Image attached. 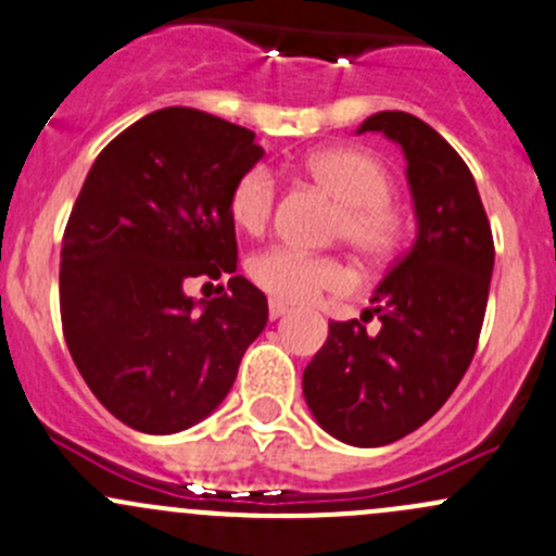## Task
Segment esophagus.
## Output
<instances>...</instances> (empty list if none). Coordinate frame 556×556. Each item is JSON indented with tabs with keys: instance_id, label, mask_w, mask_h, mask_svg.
Returning a JSON list of instances; mask_svg holds the SVG:
<instances>
[{
	"instance_id": "1",
	"label": "esophagus",
	"mask_w": 556,
	"mask_h": 556,
	"mask_svg": "<svg viewBox=\"0 0 556 556\" xmlns=\"http://www.w3.org/2000/svg\"><path fill=\"white\" fill-rule=\"evenodd\" d=\"M288 312H290V306L285 304V301L268 299V317H271V319H279L282 314H288Z\"/></svg>"
}]
</instances>
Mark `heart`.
<instances>
[{"label":"heart","instance_id":"obj_1","mask_svg":"<svg viewBox=\"0 0 556 556\" xmlns=\"http://www.w3.org/2000/svg\"><path fill=\"white\" fill-rule=\"evenodd\" d=\"M314 182L344 204L339 237L363 257H387L401 237V215L392 199V177L379 159L366 150L333 148L314 153L306 161ZM277 204V177L268 166L257 164L239 174L228 195V212L233 226L244 233H257L268 226ZM250 279L279 301L317 299L325 290H341L350 285V271L341 261L328 255H309L293 247H268L250 257Z\"/></svg>","mask_w":556,"mask_h":556}]
</instances>
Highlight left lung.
<instances>
[{
	"label": "left lung",
	"instance_id": "left-lung-1",
	"mask_svg": "<svg viewBox=\"0 0 556 556\" xmlns=\"http://www.w3.org/2000/svg\"><path fill=\"white\" fill-rule=\"evenodd\" d=\"M401 144L417 239L371 299L382 328L328 325L304 371V397L325 433L384 446L428 422L473 361L490 295L495 244L479 188L457 150L408 112H377L357 134Z\"/></svg>",
	"mask_w": 556,
	"mask_h": 556
}]
</instances>
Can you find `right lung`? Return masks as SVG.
I'll return each mask as SVG.
<instances>
[{
  "instance_id": "right-lung-1",
  "label": "right lung",
  "mask_w": 556,
  "mask_h": 556,
  "mask_svg": "<svg viewBox=\"0 0 556 556\" xmlns=\"http://www.w3.org/2000/svg\"><path fill=\"white\" fill-rule=\"evenodd\" d=\"M263 159L250 128L190 106L155 110L93 161L61 244V325L99 403L150 435L210 417L268 319L239 277L228 195ZM231 273L229 293L184 285ZM223 290V288H220Z\"/></svg>"
}]
</instances>
